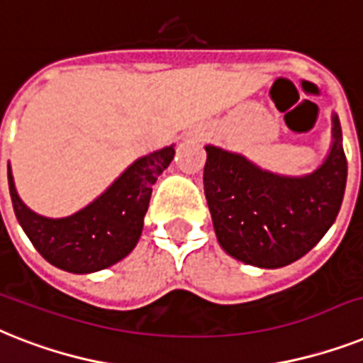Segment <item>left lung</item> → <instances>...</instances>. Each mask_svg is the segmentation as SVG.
Instances as JSON below:
<instances>
[{
	"instance_id": "obj_1",
	"label": "left lung",
	"mask_w": 363,
	"mask_h": 363,
	"mask_svg": "<svg viewBox=\"0 0 363 363\" xmlns=\"http://www.w3.org/2000/svg\"><path fill=\"white\" fill-rule=\"evenodd\" d=\"M205 151V196L218 242L231 257L261 268L285 267L306 255L335 222L347 184L337 117L328 158L300 179L263 172L218 147Z\"/></svg>"
}]
</instances>
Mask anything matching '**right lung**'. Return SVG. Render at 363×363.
<instances>
[{
  "mask_svg": "<svg viewBox=\"0 0 363 363\" xmlns=\"http://www.w3.org/2000/svg\"><path fill=\"white\" fill-rule=\"evenodd\" d=\"M175 156L166 147L135 160L95 201L69 218H44L29 211L14 188L9 167V190L14 214L37 252L67 272L87 274L126 257L141 237L152 184Z\"/></svg>",
  "mask_w": 363,
  "mask_h": 363,
  "instance_id": "add662e5",
  "label": "right lung"
}]
</instances>
